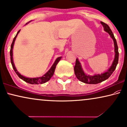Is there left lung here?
Segmentation results:
<instances>
[{
    "label": "left lung",
    "instance_id": "left-lung-1",
    "mask_svg": "<svg viewBox=\"0 0 127 127\" xmlns=\"http://www.w3.org/2000/svg\"><path fill=\"white\" fill-rule=\"evenodd\" d=\"M101 25L103 26L105 32H107L110 35L111 37L113 38L114 41V44L115 47V58L114 60L112 65L109 68V69L105 73L101 74H95L93 75H90L86 74L83 71L82 67H81V64L78 59H76V62H75V65L74 66V73L75 76L78 78L80 81L81 82L86 83V84H95L99 83L102 81H105L107 79L110 77V75L113 74L114 71L116 68L118 62V57H119V53H118V48L117 46V43L116 39L115 38V37L114 36V34L112 32L111 30L110 29V27L108 26V25L106 23H104V22H101Z\"/></svg>",
    "mask_w": 127,
    "mask_h": 127
}]
</instances>
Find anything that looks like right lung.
<instances>
[{"label":"right lung","mask_w":127,"mask_h":127,"mask_svg":"<svg viewBox=\"0 0 127 127\" xmlns=\"http://www.w3.org/2000/svg\"><path fill=\"white\" fill-rule=\"evenodd\" d=\"M28 24V23H26ZM20 30H19L17 32L16 35V36L14 37L13 38V40L12 41V44H11V47H10V61H11V63H12V67L13 68L14 71L16 72V74L18 75L19 77L21 79L23 80V81H25V82L29 83V84H43V83H46L47 81H49V80L50 79L51 77L53 75L54 71H55V69L56 67V65H57L58 63L59 62V61L61 60L62 59V57H58L57 59H56L55 62H54V64H53V65L51 67L50 69L48 71L47 73L44 75H43L42 77H37V78H28V77H26L23 76V75H21L20 73L17 71V69L16 68L15 65H14V64L13 63V46H14V41H15L16 38L17 34H19V33L20 32Z\"/></svg>","instance_id":"1"}]
</instances>
